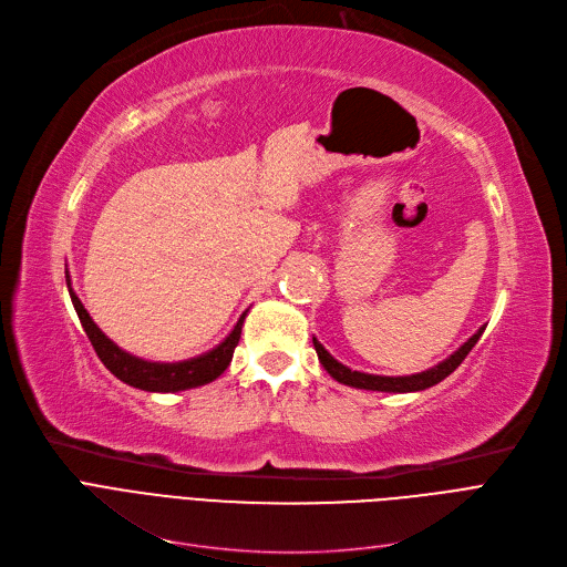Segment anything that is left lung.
I'll list each match as a JSON object with an SVG mask.
<instances>
[{
	"instance_id": "1",
	"label": "left lung",
	"mask_w": 567,
	"mask_h": 567,
	"mask_svg": "<svg viewBox=\"0 0 567 567\" xmlns=\"http://www.w3.org/2000/svg\"><path fill=\"white\" fill-rule=\"evenodd\" d=\"M485 324L476 331V334L467 341L462 343L451 357H446L444 361H440L437 365H432V369L423 371V373H414V375H398V378H389V375H371V373H361V371H352L348 369L346 363H341L339 359L331 357L322 343L313 337V348L318 352L320 363L324 365V371L334 378L341 384L354 386V389H365V391H384V393H410V391H423L427 386H435L442 380H446L457 365L464 361L472 352V348L478 343V339L483 337Z\"/></svg>"
}]
</instances>
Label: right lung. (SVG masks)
<instances>
[{"label": "right lung", "mask_w": 567, "mask_h": 567, "mask_svg": "<svg viewBox=\"0 0 567 567\" xmlns=\"http://www.w3.org/2000/svg\"><path fill=\"white\" fill-rule=\"evenodd\" d=\"M65 284H69L73 307H75L78 318L86 331V337H89L95 354L100 357V361L107 365V371L130 386L142 389V391H153V393H176V391H185V389H194V386H204V384L217 380L228 369V363L233 359V350H236V346L240 341L243 324H245V318L249 311L247 309L240 316L236 327L230 329V334L219 346H215L213 350H208L204 354L183 359V361H172V363L148 361V359H142V357H135V354L121 350L110 337H105V331L93 322V318L80 302V297L75 295V290L71 286V275H65Z\"/></svg>", "instance_id": "add662e5"}]
</instances>
